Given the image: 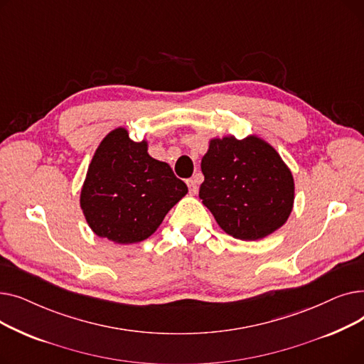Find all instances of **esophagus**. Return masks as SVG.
<instances>
[{
    "instance_id": "esophagus-1",
    "label": "esophagus",
    "mask_w": 364,
    "mask_h": 364,
    "mask_svg": "<svg viewBox=\"0 0 364 364\" xmlns=\"http://www.w3.org/2000/svg\"><path fill=\"white\" fill-rule=\"evenodd\" d=\"M187 187H188L190 195H196L198 193V181H196V178H188L187 180Z\"/></svg>"
}]
</instances>
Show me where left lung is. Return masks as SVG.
I'll list each match as a JSON object with an SVG mask.
<instances>
[{
	"label": "left lung",
	"mask_w": 364,
	"mask_h": 364,
	"mask_svg": "<svg viewBox=\"0 0 364 364\" xmlns=\"http://www.w3.org/2000/svg\"><path fill=\"white\" fill-rule=\"evenodd\" d=\"M202 203L223 230L240 240L272 235L294 206V177L279 153L251 136L214 139L200 164Z\"/></svg>",
	"instance_id": "left-lung-1"
}]
</instances>
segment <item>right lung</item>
Listing matches in <instances>:
<instances>
[{"instance_id": "1", "label": "right lung", "mask_w": 364, "mask_h": 364, "mask_svg": "<svg viewBox=\"0 0 364 364\" xmlns=\"http://www.w3.org/2000/svg\"><path fill=\"white\" fill-rule=\"evenodd\" d=\"M186 193L171 166L149 156L146 141H132L127 129L117 128L94 153L81 208L95 235L128 245L155 233Z\"/></svg>"}]
</instances>
